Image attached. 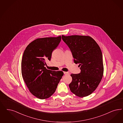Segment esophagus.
Returning <instances> with one entry per match:
<instances>
[{
	"label": "esophagus",
	"instance_id": "34e87169",
	"mask_svg": "<svg viewBox=\"0 0 123 123\" xmlns=\"http://www.w3.org/2000/svg\"><path fill=\"white\" fill-rule=\"evenodd\" d=\"M64 73L65 75H67V74H69V73L68 72H64Z\"/></svg>",
	"mask_w": 123,
	"mask_h": 123
}]
</instances>
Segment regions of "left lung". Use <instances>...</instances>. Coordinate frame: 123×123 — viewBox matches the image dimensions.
Returning <instances> with one entry per match:
<instances>
[{
    "label": "left lung",
    "instance_id": "obj_1",
    "mask_svg": "<svg viewBox=\"0 0 123 123\" xmlns=\"http://www.w3.org/2000/svg\"><path fill=\"white\" fill-rule=\"evenodd\" d=\"M70 50L74 63L79 64L80 72L72 74L71 92L79 97L87 96L98 86L103 74V54L99 46L89 36H62Z\"/></svg>",
    "mask_w": 123,
    "mask_h": 123
}]
</instances>
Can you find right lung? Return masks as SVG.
Returning a JSON list of instances; mask_svg holds the SVG:
<instances>
[{
  "label": "right lung",
  "mask_w": 123,
  "mask_h": 123,
  "mask_svg": "<svg viewBox=\"0 0 123 123\" xmlns=\"http://www.w3.org/2000/svg\"><path fill=\"white\" fill-rule=\"evenodd\" d=\"M61 36L38 38L25 49L21 61V73L31 93L41 99L51 97L64 75L61 71H52L44 66L50 60L53 51L58 46Z\"/></svg>",
  "instance_id": "1"
}]
</instances>
